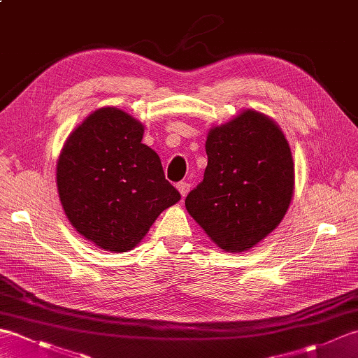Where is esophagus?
Here are the masks:
<instances>
[{"label":"esophagus","instance_id":"obj_1","mask_svg":"<svg viewBox=\"0 0 358 358\" xmlns=\"http://www.w3.org/2000/svg\"><path fill=\"white\" fill-rule=\"evenodd\" d=\"M177 189H178L180 195L183 196V199H185V196L189 194V191H191V185L186 183V181H181V183H178V185H177Z\"/></svg>","mask_w":358,"mask_h":358}]
</instances>
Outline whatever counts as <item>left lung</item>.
I'll return each instance as SVG.
<instances>
[{
    "label": "left lung",
    "mask_w": 358,
    "mask_h": 358,
    "mask_svg": "<svg viewBox=\"0 0 358 358\" xmlns=\"http://www.w3.org/2000/svg\"><path fill=\"white\" fill-rule=\"evenodd\" d=\"M204 178L186 209L224 252L257 246L285 218L294 196L292 152L280 126L245 109L209 129Z\"/></svg>",
    "instance_id": "8db88e82"
}]
</instances>
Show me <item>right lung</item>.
<instances>
[{"label":"right lung","instance_id":"add662e5","mask_svg":"<svg viewBox=\"0 0 358 358\" xmlns=\"http://www.w3.org/2000/svg\"><path fill=\"white\" fill-rule=\"evenodd\" d=\"M143 134L138 120L106 106L75 127L59 152L57 187L64 214L103 250H132L181 199L157 152L141 143Z\"/></svg>","mask_w":358,"mask_h":358}]
</instances>
